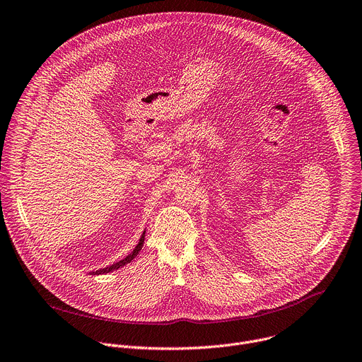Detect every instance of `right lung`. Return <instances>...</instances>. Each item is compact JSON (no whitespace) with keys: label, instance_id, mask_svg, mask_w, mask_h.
Listing matches in <instances>:
<instances>
[{"label":"right lung","instance_id":"obj_1","mask_svg":"<svg viewBox=\"0 0 362 362\" xmlns=\"http://www.w3.org/2000/svg\"><path fill=\"white\" fill-rule=\"evenodd\" d=\"M144 242H145V231H144V234H142V237L139 238V243H138V246L134 249V252L131 253V255H128L124 260H120V262H117V263H115V264H112V266H109V267H105V269H100V270H96V272H92L90 274H106V273H109V272H113V270H117V269H120V267H124L125 264H128V263H131L136 256H138V253L142 250V246H144Z\"/></svg>","mask_w":362,"mask_h":362}]
</instances>
